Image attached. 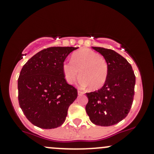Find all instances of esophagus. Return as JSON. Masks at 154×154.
I'll return each instance as SVG.
<instances>
[{
  "instance_id": "esophagus-1",
  "label": "esophagus",
  "mask_w": 154,
  "mask_h": 154,
  "mask_svg": "<svg viewBox=\"0 0 154 154\" xmlns=\"http://www.w3.org/2000/svg\"><path fill=\"white\" fill-rule=\"evenodd\" d=\"M77 93H78L79 95H81V94H84V92H83V91H80V90H78V91H77Z\"/></svg>"
}]
</instances>
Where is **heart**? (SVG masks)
<instances>
[{"label":"heart","mask_w":154,"mask_h":154,"mask_svg":"<svg viewBox=\"0 0 154 154\" xmlns=\"http://www.w3.org/2000/svg\"><path fill=\"white\" fill-rule=\"evenodd\" d=\"M65 80L73 84L79 76V84L98 89L106 83L109 74L106 61L97 53L89 49H83L74 53L71 60H65L62 65Z\"/></svg>","instance_id":"1"}]
</instances>
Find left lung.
Returning a JSON list of instances; mask_svg holds the SVG:
<instances>
[{
    "instance_id": "1",
    "label": "left lung",
    "mask_w": 154,
    "mask_h": 154,
    "mask_svg": "<svg viewBox=\"0 0 154 154\" xmlns=\"http://www.w3.org/2000/svg\"><path fill=\"white\" fill-rule=\"evenodd\" d=\"M106 61L109 74L106 83L97 91L86 93V111L93 124L108 127L125 119L134 97L136 77L131 65L111 49L92 47Z\"/></svg>"
}]
</instances>
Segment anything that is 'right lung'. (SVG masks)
<instances>
[{
  "label": "right lung",
  "mask_w": 154,
  "mask_h": 154,
  "mask_svg": "<svg viewBox=\"0 0 154 154\" xmlns=\"http://www.w3.org/2000/svg\"><path fill=\"white\" fill-rule=\"evenodd\" d=\"M77 48H48L35 54L23 66L18 80V103L32 125L53 129L66 121L77 91L65 80L62 65Z\"/></svg>",
  "instance_id": "add662e5"
}]
</instances>
